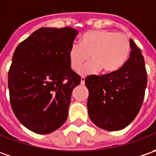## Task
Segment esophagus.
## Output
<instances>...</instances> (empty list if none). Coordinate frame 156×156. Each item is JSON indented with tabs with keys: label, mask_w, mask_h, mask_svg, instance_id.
<instances>
[{
	"label": "esophagus",
	"mask_w": 156,
	"mask_h": 156,
	"mask_svg": "<svg viewBox=\"0 0 156 156\" xmlns=\"http://www.w3.org/2000/svg\"><path fill=\"white\" fill-rule=\"evenodd\" d=\"M84 79H85V78H83V77H81V81H80V83H81L82 85L84 84Z\"/></svg>",
	"instance_id": "1"
}]
</instances>
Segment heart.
I'll return each mask as SVG.
<instances>
[{"label":"heart","instance_id":"1","mask_svg":"<svg viewBox=\"0 0 156 156\" xmlns=\"http://www.w3.org/2000/svg\"><path fill=\"white\" fill-rule=\"evenodd\" d=\"M131 46L128 36L110 30H91L84 33L79 46L73 44L68 50V60L71 68L77 71L87 61H91L79 70L81 75L99 72L106 74L118 72L126 64Z\"/></svg>","mask_w":156,"mask_h":156}]
</instances>
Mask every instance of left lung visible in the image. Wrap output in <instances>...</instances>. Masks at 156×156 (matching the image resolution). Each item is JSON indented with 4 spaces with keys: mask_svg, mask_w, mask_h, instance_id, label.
Instances as JSON below:
<instances>
[{
    "mask_svg": "<svg viewBox=\"0 0 156 156\" xmlns=\"http://www.w3.org/2000/svg\"><path fill=\"white\" fill-rule=\"evenodd\" d=\"M131 51L118 72L84 79L89 90V116L95 125L109 131L124 129L136 118L145 96L148 78L142 50L129 40Z\"/></svg>",
    "mask_w": 156,
    "mask_h": 156,
    "instance_id": "8db88e82",
    "label": "left lung"
}]
</instances>
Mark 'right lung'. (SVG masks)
I'll return each mask as SVG.
<instances>
[{"instance_id":"obj_1","label":"right lung","mask_w":156,"mask_h":156,"mask_svg":"<svg viewBox=\"0 0 156 156\" xmlns=\"http://www.w3.org/2000/svg\"><path fill=\"white\" fill-rule=\"evenodd\" d=\"M74 28L42 27L16 47L8 71L10 104L27 129L49 134L66 121L73 90L81 78L70 66Z\"/></svg>"}]
</instances>
